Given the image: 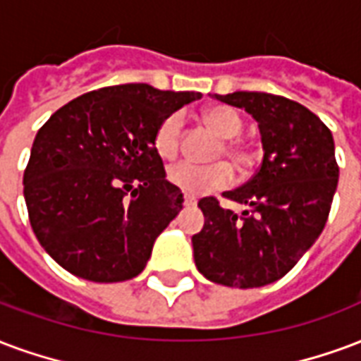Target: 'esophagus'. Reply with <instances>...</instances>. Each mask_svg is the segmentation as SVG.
I'll return each instance as SVG.
<instances>
[{
    "label": "esophagus",
    "mask_w": 361,
    "mask_h": 361,
    "mask_svg": "<svg viewBox=\"0 0 361 361\" xmlns=\"http://www.w3.org/2000/svg\"><path fill=\"white\" fill-rule=\"evenodd\" d=\"M183 204H185V207H195V204H197V199H195V197H189V195H185V197H183Z\"/></svg>",
    "instance_id": "34e87169"
}]
</instances>
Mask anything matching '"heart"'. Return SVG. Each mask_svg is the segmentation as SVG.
I'll use <instances>...</instances> for the list:
<instances>
[{
    "mask_svg": "<svg viewBox=\"0 0 361 361\" xmlns=\"http://www.w3.org/2000/svg\"><path fill=\"white\" fill-rule=\"evenodd\" d=\"M202 120L212 132H216L224 141V153L233 160L235 164H247L250 153L235 140L243 130V120L229 106H210L202 113ZM181 128L183 116L180 113L168 114L154 132V149L162 159H173L180 151ZM168 181L173 188L189 197H202L226 189L233 181V168L228 162H216L208 166H199L188 160L176 162L168 168Z\"/></svg>",
    "mask_w": 361,
    "mask_h": 361,
    "instance_id": "b5f03b06",
    "label": "heart"
}]
</instances>
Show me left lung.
<instances>
[{
    "mask_svg": "<svg viewBox=\"0 0 361 361\" xmlns=\"http://www.w3.org/2000/svg\"><path fill=\"white\" fill-rule=\"evenodd\" d=\"M258 122L264 159L239 189L241 216L214 197L199 201L204 226L191 237L195 266L208 281L255 289L281 279L322 235L337 191L338 166L329 128L296 101L260 92L212 95Z\"/></svg>",
    "mask_w": 361,
    "mask_h": 361,
    "instance_id": "8db88e82",
    "label": "left lung"
}]
</instances>
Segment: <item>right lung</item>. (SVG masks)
<instances>
[{"label":"right lung","instance_id":"right-lung-1","mask_svg":"<svg viewBox=\"0 0 361 361\" xmlns=\"http://www.w3.org/2000/svg\"><path fill=\"white\" fill-rule=\"evenodd\" d=\"M197 99L199 92L113 85L72 99L39 128L24 201L39 245L59 266L95 283L145 269L157 237L183 208L154 132Z\"/></svg>","mask_w":361,"mask_h":361}]
</instances>
